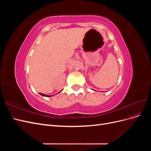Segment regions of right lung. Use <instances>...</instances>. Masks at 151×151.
<instances>
[{
    "mask_svg": "<svg viewBox=\"0 0 151 151\" xmlns=\"http://www.w3.org/2000/svg\"><path fill=\"white\" fill-rule=\"evenodd\" d=\"M40 94H41L42 96H46V97H50V96H49V95H46V94H42V93H40Z\"/></svg>",
    "mask_w": 151,
    "mask_h": 151,
    "instance_id": "add662e5",
    "label": "right lung"
}]
</instances>
